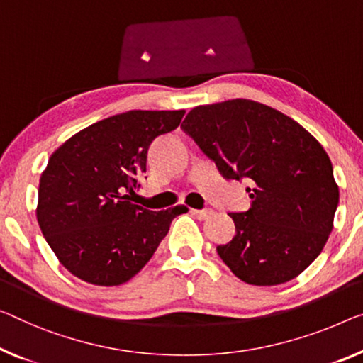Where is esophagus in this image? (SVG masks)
I'll return each mask as SVG.
<instances>
[{
    "mask_svg": "<svg viewBox=\"0 0 363 363\" xmlns=\"http://www.w3.org/2000/svg\"><path fill=\"white\" fill-rule=\"evenodd\" d=\"M191 213L196 216L199 220H207L210 216L213 215V210H196V208H191Z\"/></svg>",
    "mask_w": 363,
    "mask_h": 363,
    "instance_id": "obj_1",
    "label": "esophagus"
}]
</instances>
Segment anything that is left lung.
<instances>
[{
    "mask_svg": "<svg viewBox=\"0 0 363 363\" xmlns=\"http://www.w3.org/2000/svg\"><path fill=\"white\" fill-rule=\"evenodd\" d=\"M182 128L226 179L252 182L250 210L230 213L233 240L216 246L221 261L250 285L300 275L326 245L339 203L321 143L294 118L251 99L194 107Z\"/></svg>",
    "mask_w": 363,
    "mask_h": 363,
    "instance_id": "obj_1",
    "label": "left lung"
}]
</instances>
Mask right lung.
Here are the masks:
<instances>
[{"mask_svg":"<svg viewBox=\"0 0 363 363\" xmlns=\"http://www.w3.org/2000/svg\"><path fill=\"white\" fill-rule=\"evenodd\" d=\"M186 111H128L74 133L48 158L37 221L62 266L84 282L125 284L145 267L187 207L151 212L130 202L151 142Z\"/></svg>","mask_w":363,"mask_h":363,"instance_id":"1","label":"right lung"}]
</instances>
